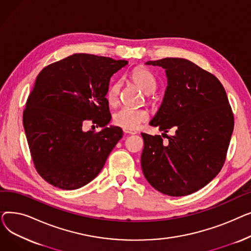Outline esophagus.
I'll return each instance as SVG.
<instances>
[{"label": "esophagus", "instance_id": "34e87169", "mask_svg": "<svg viewBox=\"0 0 251 251\" xmlns=\"http://www.w3.org/2000/svg\"><path fill=\"white\" fill-rule=\"evenodd\" d=\"M124 132H125L126 134H131V135H133V134H136V133H137L135 130H127V129H124Z\"/></svg>", "mask_w": 251, "mask_h": 251}]
</instances>
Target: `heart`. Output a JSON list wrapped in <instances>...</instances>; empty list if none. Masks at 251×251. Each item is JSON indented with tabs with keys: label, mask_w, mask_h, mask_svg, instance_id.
<instances>
[{
	"label": "heart",
	"mask_w": 251,
	"mask_h": 251,
	"mask_svg": "<svg viewBox=\"0 0 251 251\" xmlns=\"http://www.w3.org/2000/svg\"><path fill=\"white\" fill-rule=\"evenodd\" d=\"M130 79L132 80L146 95H151L156 88V80L153 74L144 67H136L130 73ZM121 83L114 82L109 86L105 92V100L111 105H115L119 100ZM149 119V113L142 109L123 108L113 115V123L123 129L134 130L142 122Z\"/></svg>",
	"instance_id": "b5f03b06"
}]
</instances>
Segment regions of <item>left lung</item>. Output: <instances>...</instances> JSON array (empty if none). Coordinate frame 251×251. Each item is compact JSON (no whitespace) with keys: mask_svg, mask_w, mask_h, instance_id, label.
Masks as SVG:
<instances>
[{"mask_svg":"<svg viewBox=\"0 0 251 251\" xmlns=\"http://www.w3.org/2000/svg\"><path fill=\"white\" fill-rule=\"evenodd\" d=\"M146 65L166 71L168 85L151 126L161 135L141 133V168L151 185L170 196L204 187L221 171L234 129V117L219 79L189 60L165 58ZM176 128L173 137L165 133Z\"/></svg>","mask_w":251,"mask_h":251,"instance_id":"left-lung-1","label":"left lung"}]
</instances>
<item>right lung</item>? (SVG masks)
I'll use <instances>...</instances> for the list:
<instances>
[{
	"mask_svg": "<svg viewBox=\"0 0 251 251\" xmlns=\"http://www.w3.org/2000/svg\"><path fill=\"white\" fill-rule=\"evenodd\" d=\"M128 65L89 54H73L37 75L23 112V127L37 173L50 185L74 190L94 180L118 141L105 92L111 77ZM92 120L102 130H82Z\"/></svg>",
	"mask_w": 251,
	"mask_h": 251,
	"instance_id": "add662e5",
	"label": "right lung"
}]
</instances>
